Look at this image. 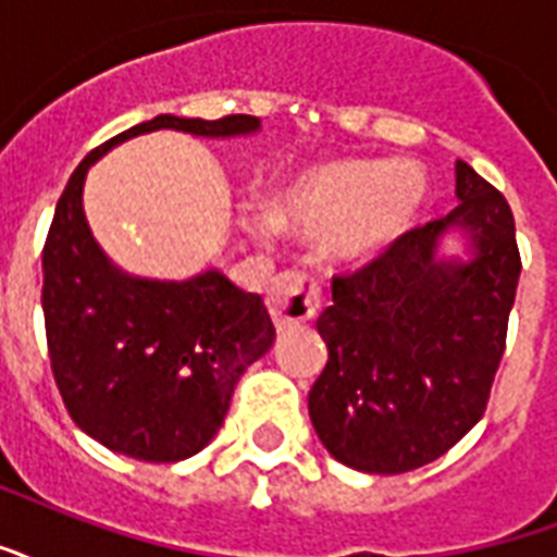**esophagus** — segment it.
<instances>
[{
  "mask_svg": "<svg viewBox=\"0 0 557 557\" xmlns=\"http://www.w3.org/2000/svg\"><path fill=\"white\" fill-rule=\"evenodd\" d=\"M269 312L274 318V324L280 330L286 326L304 324L309 318L315 315L318 307H321V288L312 277L307 274H295V271H286L274 277L269 288Z\"/></svg>",
  "mask_w": 557,
  "mask_h": 557,
  "instance_id": "1",
  "label": "esophagus"
}]
</instances>
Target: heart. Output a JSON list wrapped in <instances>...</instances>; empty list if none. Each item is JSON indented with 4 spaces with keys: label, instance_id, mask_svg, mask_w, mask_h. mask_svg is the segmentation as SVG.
<instances>
[{
    "label": "heart",
    "instance_id": "b5f03b06",
    "mask_svg": "<svg viewBox=\"0 0 557 557\" xmlns=\"http://www.w3.org/2000/svg\"><path fill=\"white\" fill-rule=\"evenodd\" d=\"M430 203V177L409 160H324L274 186L269 212L245 215V231L262 245L283 233L326 239L335 262L362 265L400 242Z\"/></svg>",
    "mask_w": 557,
    "mask_h": 557
}]
</instances>
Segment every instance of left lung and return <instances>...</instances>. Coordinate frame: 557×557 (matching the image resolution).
I'll use <instances>...</instances> for the list:
<instances>
[{
    "label": "left lung",
    "mask_w": 557,
    "mask_h": 557,
    "mask_svg": "<svg viewBox=\"0 0 557 557\" xmlns=\"http://www.w3.org/2000/svg\"><path fill=\"white\" fill-rule=\"evenodd\" d=\"M458 207L409 231L380 260L333 280L318 318L326 368L309 418L326 453L362 473L441 458L485 414L520 280L515 215L465 160ZM449 232L465 258H444Z\"/></svg>",
    "instance_id": "obj_1"
}]
</instances>
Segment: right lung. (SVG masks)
Masks as SVG:
<instances>
[{
  "mask_svg": "<svg viewBox=\"0 0 557 557\" xmlns=\"http://www.w3.org/2000/svg\"><path fill=\"white\" fill-rule=\"evenodd\" d=\"M163 127L231 139L257 134L260 119L163 113L127 127L72 172L42 248L46 342L70 418L113 453L154 465L201 453L222 430L242 373L274 345L262 297L219 269L186 280L137 277L92 236L84 215L90 165Z\"/></svg>",
  "mask_w": 557,
  "mask_h": 557,
  "instance_id": "right-lung-1",
  "label": "right lung"
}]
</instances>
